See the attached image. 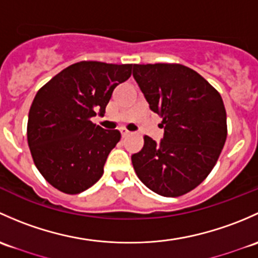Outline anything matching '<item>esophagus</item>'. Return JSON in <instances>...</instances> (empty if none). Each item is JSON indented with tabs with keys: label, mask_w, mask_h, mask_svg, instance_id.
Returning a JSON list of instances; mask_svg holds the SVG:
<instances>
[{
	"label": "esophagus",
	"mask_w": 258,
	"mask_h": 258,
	"mask_svg": "<svg viewBox=\"0 0 258 258\" xmlns=\"http://www.w3.org/2000/svg\"><path fill=\"white\" fill-rule=\"evenodd\" d=\"M120 133H121V137H123V138L128 137V135L130 134L129 130H128V129H125V128H121V129H120Z\"/></svg>",
	"instance_id": "34e87169"
}]
</instances>
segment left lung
I'll use <instances>...</instances> for the list:
<instances>
[{
    "label": "left lung",
    "instance_id": "1",
    "mask_svg": "<svg viewBox=\"0 0 258 258\" xmlns=\"http://www.w3.org/2000/svg\"><path fill=\"white\" fill-rule=\"evenodd\" d=\"M133 77L164 125L159 144L145 135L144 147L132 156L135 172L159 195H185L208 177L226 142L221 95L198 72L179 63L134 64Z\"/></svg>",
    "mask_w": 258,
    "mask_h": 258
}]
</instances>
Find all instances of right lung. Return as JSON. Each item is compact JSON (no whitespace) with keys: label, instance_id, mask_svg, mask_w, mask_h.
Returning a JSON list of instances; mask_svg holds the SVG:
<instances>
[{"label":"right lung","instance_id":"obj_1","mask_svg":"<svg viewBox=\"0 0 258 258\" xmlns=\"http://www.w3.org/2000/svg\"><path fill=\"white\" fill-rule=\"evenodd\" d=\"M132 68L82 60L37 92L28 113L27 142L34 165L53 187L76 195L102 177L121 135L90 119L104 115L114 88L128 81Z\"/></svg>","mask_w":258,"mask_h":258}]
</instances>
